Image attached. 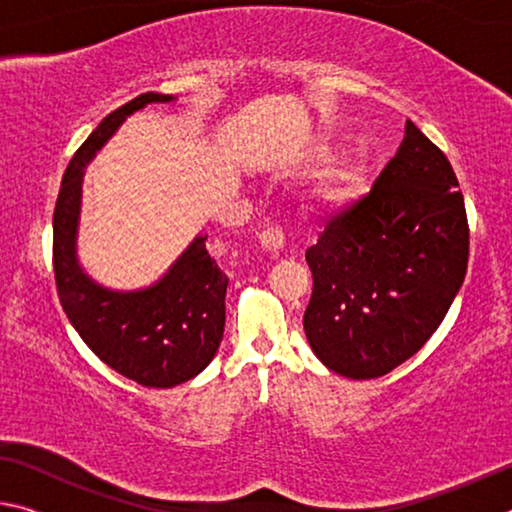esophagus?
<instances>
[{
  "instance_id": "34e87169",
  "label": "esophagus",
  "mask_w": 512,
  "mask_h": 512,
  "mask_svg": "<svg viewBox=\"0 0 512 512\" xmlns=\"http://www.w3.org/2000/svg\"><path fill=\"white\" fill-rule=\"evenodd\" d=\"M257 239H259V246L268 250V253H280L284 244H287V237H284V232L280 228H264L257 235Z\"/></svg>"
}]
</instances>
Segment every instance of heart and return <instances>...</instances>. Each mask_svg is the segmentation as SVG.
<instances>
[{
    "label": "heart",
    "mask_w": 512,
    "mask_h": 512,
    "mask_svg": "<svg viewBox=\"0 0 512 512\" xmlns=\"http://www.w3.org/2000/svg\"><path fill=\"white\" fill-rule=\"evenodd\" d=\"M318 160L320 162H332L334 160V149L329 146H323L318 151ZM361 183V169L359 167H345L343 171L336 173V176L329 180V183L320 189V203L327 207H341L345 203H350L354 194H357V187Z\"/></svg>",
    "instance_id": "obj_1"
}]
</instances>
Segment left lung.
<instances>
[{"label": "left lung", "mask_w": 512, "mask_h": 512, "mask_svg": "<svg viewBox=\"0 0 512 512\" xmlns=\"http://www.w3.org/2000/svg\"><path fill=\"white\" fill-rule=\"evenodd\" d=\"M463 194L445 153L413 121L370 194L307 250L305 334L336 375L375 379L431 339L465 280Z\"/></svg>", "instance_id": "obj_1"}]
</instances>
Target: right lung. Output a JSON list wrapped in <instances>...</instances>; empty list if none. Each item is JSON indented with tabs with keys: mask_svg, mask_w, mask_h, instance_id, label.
Masks as SVG:
<instances>
[{
	"mask_svg": "<svg viewBox=\"0 0 512 512\" xmlns=\"http://www.w3.org/2000/svg\"><path fill=\"white\" fill-rule=\"evenodd\" d=\"M173 99L146 92L110 112L74 153L54 210V273L69 323L103 363L146 388L183 384L214 359L223 339L228 275L207 253V235H198L151 287L106 289L83 271L76 237L85 167L126 117Z\"/></svg>",
	"mask_w": 512,
	"mask_h": 512,
	"instance_id": "1",
	"label": "right lung"
}]
</instances>
